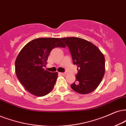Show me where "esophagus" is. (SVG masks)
I'll list each match as a JSON object with an SVG mask.
<instances>
[{
	"label": "esophagus",
	"mask_w": 126,
	"mask_h": 126,
	"mask_svg": "<svg viewBox=\"0 0 126 126\" xmlns=\"http://www.w3.org/2000/svg\"><path fill=\"white\" fill-rule=\"evenodd\" d=\"M60 74L63 75V76H66V75L67 74V73L66 72H64V73H60Z\"/></svg>",
	"instance_id": "34e87169"
}]
</instances>
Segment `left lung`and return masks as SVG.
Returning a JSON list of instances; mask_svg holds the SVG:
<instances>
[{
	"instance_id": "obj_1",
	"label": "left lung",
	"mask_w": 126,
	"mask_h": 126,
	"mask_svg": "<svg viewBox=\"0 0 126 126\" xmlns=\"http://www.w3.org/2000/svg\"><path fill=\"white\" fill-rule=\"evenodd\" d=\"M72 56L73 64L77 66L76 81L71 88L81 94L94 91L105 74V61L103 54L95 45L77 37L62 38Z\"/></svg>"
}]
</instances>
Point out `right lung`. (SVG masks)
<instances>
[{
    "label": "right lung",
    "mask_w": 126,
    "mask_h": 126,
    "mask_svg": "<svg viewBox=\"0 0 126 126\" xmlns=\"http://www.w3.org/2000/svg\"><path fill=\"white\" fill-rule=\"evenodd\" d=\"M57 47H66L61 38H36L25 45L17 56V77L25 90L35 96L48 94L55 86L58 73L50 72L44 67L51 50Z\"/></svg>",
    "instance_id": "obj_1"
}]
</instances>
